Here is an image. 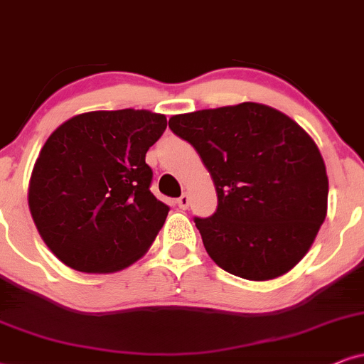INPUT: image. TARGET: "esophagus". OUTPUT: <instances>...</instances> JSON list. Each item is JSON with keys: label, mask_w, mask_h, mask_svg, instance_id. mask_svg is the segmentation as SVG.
I'll list each match as a JSON object with an SVG mask.
<instances>
[{"label": "esophagus", "mask_w": 364, "mask_h": 364, "mask_svg": "<svg viewBox=\"0 0 364 364\" xmlns=\"http://www.w3.org/2000/svg\"><path fill=\"white\" fill-rule=\"evenodd\" d=\"M176 203H178V206H179V208H181V210H186L188 206H190V196H188L186 193H183V195L178 198Z\"/></svg>", "instance_id": "1"}]
</instances>
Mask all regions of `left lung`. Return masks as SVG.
I'll use <instances>...</instances> for the list:
<instances>
[{"mask_svg": "<svg viewBox=\"0 0 364 364\" xmlns=\"http://www.w3.org/2000/svg\"><path fill=\"white\" fill-rule=\"evenodd\" d=\"M213 178L218 206L195 216L215 264L247 280L302 260L328 211V174L312 137L277 109L242 102L169 119Z\"/></svg>", "mask_w": 364, "mask_h": 364, "instance_id": "1", "label": "left lung"}]
</instances>
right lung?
I'll list each match as a JSON object with an SVG mask.
<instances>
[{"label":"right lung","mask_w":364,"mask_h":364,"mask_svg":"<svg viewBox=\"0 0 364 364\" xmlns=\"http://www.w3.org/2000/svg\"><path fill=\"white\" fill-rule=\"evenodd\" d=\"M166 124L151 110H94L50 134L31 173L28 206L43 242L70 269L117 272L153 245L169 206L149 190L146 153Z\"/></svg>","instance_id":"1"}]
</instances>
